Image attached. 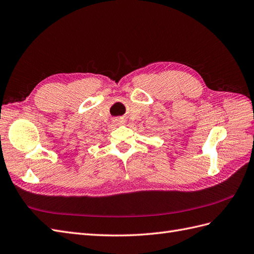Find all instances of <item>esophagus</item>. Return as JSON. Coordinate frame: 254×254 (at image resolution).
Wrapping results in <instances>:
<instances>
[{"instance_id": "1", "label": "esophagus", "mask_w": 254, "mask_h": 254, "mask_svg": "<svg viewBox=\"0 0 254 254\" xmlns=\"http://www.w3.org/2000/svg\"><path fill=\"white\" fill-rule=\"evenodd\" d=\"M115 122L118 123V125H121V123H125V120H123L122 118H118V119L115 120Z\"/></svg>"}]
</instances>
